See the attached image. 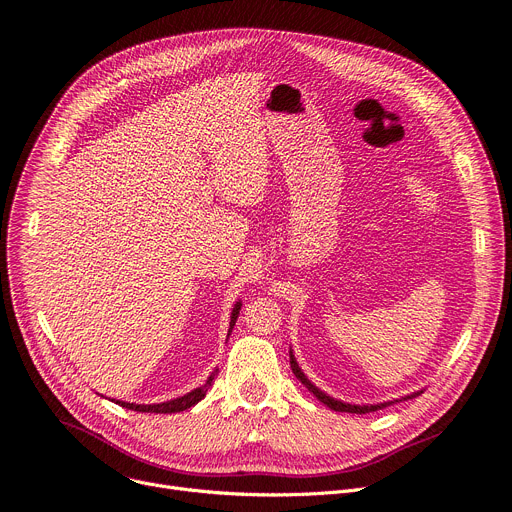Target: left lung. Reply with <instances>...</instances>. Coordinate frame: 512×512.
<instances>
[{"label": "left lung", "instance_id": "1", "mask_svg": "<svg viewBox=\"0 0 512 512\" xmlns=\"http://www.w3.org/2000/svg\"><path fill=\"white\" fill-rule=\"evenodd\" d=\"M289 361H291V369H293V373H295V377L313 393V396H316L322 404H326L330 410H336V412H350V414H367V412H377V410H381V408H387V406H391V404H396V402H404V400H412V398H416V396H420L422 391H414V393H410V396H404V398H400V400H393V402H383V404H369V406H357V404H346V402H340V400H334L332 396H328V393H324L320 387H316L313 385L309 379H307V375L301 371V367H299V363H297V359H295V355H293V350H289Z\"/></svg>", "mask_w": 512, "mask_h": 512}]
</instances>
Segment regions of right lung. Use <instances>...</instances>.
I'll return each mask as SVG.
<instances>
[{"instance_id":"add662e5","label":"right lung","mask_w":512,"mask_h":512,"mask_svg":"<svg viewBox=\"0 0 512 512\" xmlns=\"http://www.w3.org/2000/svg\"><path fill=\"white\" fill-rule=\"evenodd\" d=\"M240 309H242V301H235V305H233V309H231V316H229V330H227V336L231 334V330H233L235 322H238ZM215 375H217V369L209 375V379H207V383H205V385L196 387V389H192V391L184 393V396L174 398V400H170V402H162V404H131V402H121V400H116V404L123 406V408H127V410H135V412H153V414H172V412H182V410L192 408L194 404H199V402L207 396V391H209V387H211V383H213Z\"/></svg>"}]
</instances>
